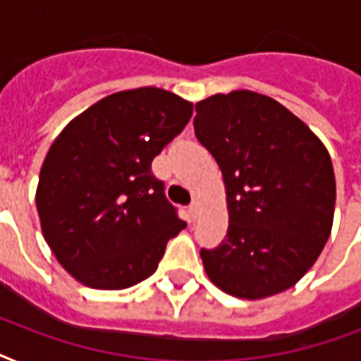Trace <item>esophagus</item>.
Returning <instances> with one entry per match:
<instances>
[{
	"instance_id": "esophagus-1",
	"label": "esophagus",
	"mask_w": 361,
	"mask_h": 361,
	"mask_svg": "<svg viewBox=\"0 0 361 361\" xmlns=\"http://www.w3.org/2000/svg\"><path fill=\"white\" fill-rule=\"evenodd\" d=\"M189 214H191V219L192 221H197V217H198V208H197V204L192 202L191 206H189Z\"/></svg>"
}]
</instances>
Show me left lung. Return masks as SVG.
<instances>
[{
	"label": "left lung",
	"mask_w": 361,
	"mask_h": 361,
	"mask_svg": "<svg viewBox=\"0 0 361 361\" xmlns=\"http://www.w3.org/2000/svg\"><path fill=\"white\" fill-rule=\"evenodd\" d=\"M192 125L219 164L228 202L225 241L200 249L206 274L247 300L290 288L330 238L336 176L328 149L290 110L247 90L197 103Z\"/></svg>",
	"instance_id": "1"
}]
</instances>
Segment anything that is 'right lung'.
<instances>
[{
	"label": "right lung",
	"mask_w": 361,
	"mask_h": 361,
	"mask_svg": "<svg viewBox=\"0 0 361 361\" xmlns=\"http://www.w3.org/2000/svg\"><path fill=\"white\" fill-rule=\"evenodd\" d=\"M192 116V103L159 87L101 99L71 121L42 163L37 212L44 240L75 279L121 290L157 269L185 228L152 161Z\"/></svg>",
	"instance_id": "add662e5"
}]
</instances>
